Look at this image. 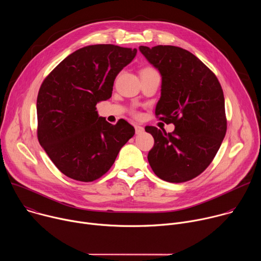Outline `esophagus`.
Returning <instances> with one entry per match:
<instances>
[{
  "mask_svg": "<svg viewBox=\"0 0 261 261\" xmlns=\"http://www.w3.org/2000/svg\"><path fill=\"white\" fill-rule=\"evenodd\" d=\"M135 132H136V134H141V133L144 132V129H143V127L136 125L135 126Z\"/></svg>",
  "mask_w": 261,
  "mask_h": 261,
  "instance_id": "obj_1",
  "label": "esophagus"
}]
</instances>
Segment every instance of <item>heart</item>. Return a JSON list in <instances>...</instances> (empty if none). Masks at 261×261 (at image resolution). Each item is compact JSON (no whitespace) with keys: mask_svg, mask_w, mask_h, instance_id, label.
Instances as JSON below:
<instances>
[{"mask_svg":"<svg viewBox=\"0 0 261 261\" xmlns=\"http://www.w3.org/2000/svg\"><path fill=\"white\" fill-rule=\"evenodd\" d=\"M154 71H156L154 68H152V67H144V68H142L141 70H140V74H142V73H148V72H154Z\"/></svg>","mask_w":261,"mask_h":261,"instance_id":"1","label":"heart"}]
</instances>
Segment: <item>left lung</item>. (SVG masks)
I'll return each mask as SVG.
<instances>
[{
    "mask_svg": "<svg viewBox=\"0 0 261 261\" xmlns=\"http://www.w3.org/2000/svg\"><path fill=\"white\" fill-rule=\"evenodd\" d=\"M162 76L155 114L174 131L146 126L155 143L147 160L169 182L190 180L211 164L225 137L224 95L215 74L193 54L172 45L139 46Z\"/></svg>",
    "mask_w": 261,
    "mask_h": 261,
    "instance_id": "8db88e82",
    "label": "left lung"
}]
</instances>
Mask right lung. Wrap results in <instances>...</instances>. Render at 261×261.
<instances>
[{
	"label": "right lung",
	"instance_id": "obj_1",
	"mask_svg": "<svg viewBox=\"0 0 261 261\" xmlns=\"http://www.w3.org/2000/svg\"><path fill=\"white\" fill-rule=\"evenodd\" d=\"M136 53L113 44L89 45L64 59L42 83L37 97V136L68 177H101L134 135L127 121L113 125L99 117L96 105L111 97L117 75Z\"/></svg>",
	"mask_w": 261,
	"mask_h": 261
}]
</instances>
